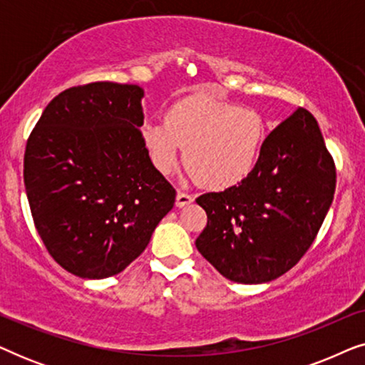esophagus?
I'll list each match as a JSON object with an SVG mask.
<instances>
[{
	"mask_svg": "<svg viewBox=\"0 0 365 365\" xmlns=\"http://www.w3.org/2000/svg\"><path fill=\"white\" fill-rule=\"evenodd\" d=\"M194 201V196L192 194H187V192H182V191H178L176 194V206L178 207H184L187 206V204H191Z\"/></svg>",
	"mask_w": 365,
	"mask_h": 365,
	"instance_id": "esophagus-1",
	"label": "esophagus"
}]
</instances>
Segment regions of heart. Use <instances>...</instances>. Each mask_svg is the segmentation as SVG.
<instances>
[{
  "label": "heart",
  "mask_w": 365,
  "mask_h": 365,
  "mask_svg": "<svg viewBox=\"0 0 365 365\" xmlns=\"http://www.w3.org/2000/svg\"><path fill=\"white\" fill-rule=\"evenodd\" d=\"M141 136L148 156L168 176L179 166L186 149V166L202 186L236 187L256 169L267 128L256 109L192 94L174 103L166 121H146Z\"/></svg>",
  "instance_id": "1"
}]
</instances>
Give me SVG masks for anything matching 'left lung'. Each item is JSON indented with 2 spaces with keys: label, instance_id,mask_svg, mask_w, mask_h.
<instances>
[{
  "label": "left lung",
  "instance_id": "8db88e82",
  "mask_svg": "<svg viewBox=\"0 0 365 365\" xmlns=\"http://www.w3.org/2000/svg\"><path fill=\"white\" fill-rule=\"evenodd\" d=\"M334 191L332 156L316 118L299 108L266 138L246 181L196 199L207 214L197 251L232 282L274 281L311 247Z\"/></svg>",
  "mask_w": 365,
  "mask_h": 365
}]
</instances>
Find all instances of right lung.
<instances>
[{
    "instance_id": "1",
    "label": "right lung",
    "mask_w": 365,
    "mask_h": 365,
    "mask_svg": "<svg viewBox=\"0 0 365 365\" xmlns=\"http://www.w3.org/2000/svg\"><path fill=\"white\" fill-rule=\"evenodd\" d=\"M143 98L138 84L69 88L28 139L24 187L34 226L54 261L78 277L124 271L174 206L176 191L139 131Z\"/></svg>"
}]
</instances>
